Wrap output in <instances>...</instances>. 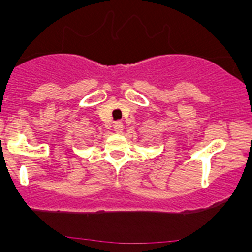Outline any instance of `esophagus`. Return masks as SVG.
Listing matches in <instances>:
<instances>
[{
  "label": "esophagus",
  "mask_w": 252,
  "mask_h": 252,
  "mask_svg": "<svg viewBox=\"0 0 252 252\" xmlns=\"http://www.w3.org/2000/svg\"><path fill=\"white\" fill-rule=\"evenodd\" d=\"M123 128H124V126H123V123H122V122H114V124H113V130L116 131L117 134H121L122 131H123Z\"/></svg>",
  "instance_id": "esophagus-1"
}]
</instances>
